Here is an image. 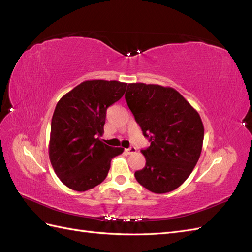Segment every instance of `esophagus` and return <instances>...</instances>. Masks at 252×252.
<instances>
[{
	"label": "esophagus",
	"mask_w": 252,
	"mask_h": 252,
	"mask_svg": "<svg viewBox=\"0 0 252 252\" xmlns=\"http://www.w3.org/2000/svg\"><path fill=\"white\" fill-rule=\"evenodd\" d=\"M125 151L127 152L128 155H131V154H134V152L136 151V148L134 146H130L129 148H126Z\"/></svg>",
	"instance_id": "esophagus-1"
}]
</instances>
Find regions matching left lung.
<instances>
[{
  "label": "left lung",
  "instance_id": "1",
  "mask_svg": "<svg viewBox=\"0 0 252 252\" xmlns=\"http://www.w3.org/2000/svg\"><path fill=\"white\" fill-rule=\"evenodd\" d=\"M125 100L150 146L134 177L155 193L180 187L199 161L204 126L200 114L177 90L155 84H128Z\"/></svg>",
  "mask_w": 252,
  "mask_h": 252
}]
</instances>
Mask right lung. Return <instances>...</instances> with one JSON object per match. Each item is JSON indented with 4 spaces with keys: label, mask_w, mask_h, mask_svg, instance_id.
Here are the masks:
<instances>
[{
    "label": "right lung",
    "mask_w": 252,
    "mask_h": 252,
    "mask_svg": "<svg viewBox=\"0 0 252 252\" xmlns=\"http://www.w3.org/2000/svg\"><path fill=\"white\" fill-rule=\"evenodd\" d=\"M126 86L118 81H85L58 102L51 120L49 158L58 178L70 189L86 191L101 184L112 158L123 152L97 135L104 131L107 108L123 96Z\"/></svg>",
    "instance_id": "1"
}]
</instances>
